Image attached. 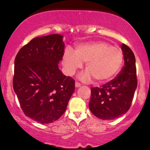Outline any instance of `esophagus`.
I'll return each mask as SVG.
<instances>
[{
  "instance_id": "obj_1",
  "label": "esophagus",
  "mask_w": 150,
  "mask_h": 150,
  "mask_svg": "<svg viewBox=\"0 0 150 150\" xmlns=\"http://www.w3.org/2000/svg\"><path fill=\"white\" fill-rule=\"evenodd\" d=\"M75 87H80V86H81V84L78 82H75Z\"/></svg>"
}]
</instances>
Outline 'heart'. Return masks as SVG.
<instances>
[{"label": "heart", "instance_id": "b5f03b06", "mask_svg": "<svg viewBox=\"0 0 150 150\" xmlns=\"http://www.w3.org/2000/svg\"><path fill=\"white\" fill-rule=\"evenodd\" d=\"M62 61L65 73L70 76L82 68V62H86L87 71L80 75V80L89 82L94 78L98 83H104L118 73L123 64V53L116 46L97 41L78 44L75 51L67 48Z\"/></svg>", "mask_w": 150, "mask_h": 150}]
</instances>
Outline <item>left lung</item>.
I'll return each mask as SVG.
<instances>
[{
	"mask_svg": "<svg viewBox=\"0 0 150 150\" xmlns=\"http://www.w3.org/2000/svg\"><path fill=\"white\" fill-rule=\"evenodd\" d=\"M125 63L117 76L100 87L91 88L89 107L102 120H113L124 114L131 106L137 85L135 58L132 51L123 44Z\"/></svg>",
	"mask_w": 150,
	"mask_h": 150,
	"instance_id": "1",
	"label": "left lung"
}]
</instances>
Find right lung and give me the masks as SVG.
I'll return each mask as SVG.
<instances>
[{"mask_svg": "<svg viewBox=\"0 0 150 150\" xmlns=\"http://www.w3.org/2000/svg\"><path fill=\"white\" fill-rule=\"evenodd\" d=\"M64 46L61 34L36 37L15 57L13 89L25 116L40 123L58 120L75 90V80L58 68Z\"/></svg>", "mask_w": 150, "mask_h": 150, "instance_id": "obj_1", "label": "right lung"}]
</instances>
